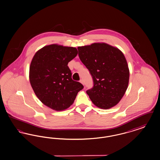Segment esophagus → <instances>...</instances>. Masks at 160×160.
I'll use <instances>...</instances> for the list:
<instances>
[{"mask_svg": "<svg viewBox=\"0 0 160 160\" xmlns=\"http://www.w3.org/2000/svg\"><path fill=\"white\" fill-rule=\"evenodd\" d=\"M80 83H82V84H83V85H84V82H83V80H80Z\"/></svg>", "mask_w": 160, "mask_h": 160, "instance_id": "34e87169", "label": "esophagus"}]
</instances>
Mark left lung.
<instances>
[{
    "label": "left lung",
    "mask_w": 160,
    "mask_h": 160,
    "mask_svg": "<svg viewBox=\"0 0 160 160\" xmlns=\"http://www.w3.org/2000/svg\"><path fill=\"white\" fill-rule=\"evenodd\" d=\"M78 56L89 70L93 86L86 91L100 108H111L120 101L128 89L129 70L120 50L105 43L77 48Z\"/></svg>",
    "instance_id": "8db88e82"
}]
</instances>
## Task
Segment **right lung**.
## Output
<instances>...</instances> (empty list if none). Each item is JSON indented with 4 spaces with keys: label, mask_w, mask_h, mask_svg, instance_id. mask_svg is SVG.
<instances>
[{
    "label": "right lung",
    "mask_w": 160,
    "mask_h": 160,
    "mask_svg": "<svg viewBox=\"0 0 160 160\" xmlns=\"http://www.w3.org/2000/svg\"><path fill=\"white\" fill-rule=\"evenodd\" d=\"M77 53L76 48L53 44L44 46L32 58L30 82L38 99L50 108L59 111L69 108L84 88L72 79L68 67Z\"/></svg>",
    "instance_id": "right-lung-1"
}]
</instances>
